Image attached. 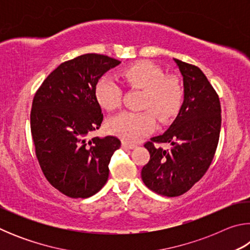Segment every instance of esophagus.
I'll return each instance as SVG.
<instances>
[{
	"mask_svg": "<svg viewBox=\"0 0 250 250\" xmlns=\"http://www.w3.org/2000/svg\"><path fill=\"white\" fill-rule=\"evenodd\" d=\"M122 146L125 147V149H133V147L137 146V145H134V143H130V142L124 141V142H122Z\"/></svg>",
	"mask_w": 250,
	"mask_h": 250,
	"instance_id": "1",
	"label": "esophagus"
}]
</instances>
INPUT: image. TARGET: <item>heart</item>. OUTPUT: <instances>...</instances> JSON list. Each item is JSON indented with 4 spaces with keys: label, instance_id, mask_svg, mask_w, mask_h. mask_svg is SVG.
<instances>
[{
    "label": "heart",
    "instance_id": "1",
    "mask_svg": "<svg viewBox=\"0 0 250 250\" xmlns=\"http://www.w3.org/2000/svg\"><path fill=\"white\" fill-rule=\"evenodd\" d=\"M119 76L131 88L143 89L141 108H150L160 121H167L177 115L183 101V87L174 75H163L159 66L150 61H138L125 66ZM95 98L101 108L112 111L121 104L122 90L108 76L101 77L95 86ZM155 126V118L149 109L122 111L110 118L107 128L126 142H137Z\"/></svg>",
    "mask_w": 250,
    "mask_h": 250
}]
</instances>
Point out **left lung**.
I'll return each mask as SVG.
<instances>
[{
    "mask_svg": "<svg viewBox=\"0 0 250 250\" xmlns=\"http://www.w3.org/2000/svg\"><path fill=\"white\" fill-rule=\"evenodd\" d=\"M183 76L184 101L166 132L151 138L145 146L150 160L141 177L151 191L174 197L188 192L208 170L221 132L218 95L198 67L174 58ZM156 143H170L164 150Z\"/></svg>",
    "mask_w": 250,
    "mask_h": 250,
    "instance_id": "left-lung-1",
    "label": "left lung"
}]
</instances>
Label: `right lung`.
<instances>
[{"mask_svg":"<svg viewBox=\"0 0 250 250\" xmlns=\"http://www.w3.org/2000/svg\"><path fill=\"white\" fill-rule=\"evenodd\" d=\"M121 62L84 54L59 65L36 91L31 131L42 171L55 188L73 198H87L108 181L109 162L121 142L108 135L88 140L104 115L95 86Z\"/></svg>","mask_w":250,"mask_h":250,"instance_id":"right-lung-1","label":"right lung"}]
</instances>
